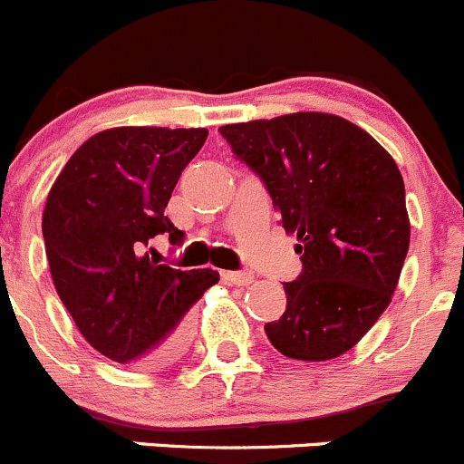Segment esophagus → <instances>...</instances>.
<instances>
[{
    "label": "esophagus",
    "instance_id": "1",
    "mask_svg": "<svg viewBox=\"0 0 464 464\" xmlns=\"http://www.w3.org/2000/svg\"><path fill=\"white\" fill-rule=\"evenodd\" d=\"M221 279L226 284H234V286H247L255 282L252 273H234V270H221Z\"/></svg>",
    "mask_w": 464,
    "mask_h": 464
}]
</instances>
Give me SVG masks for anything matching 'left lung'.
I'll list each match as a JSON object with an SVG mask.
<instances>
[{"label":"left lung","instance_id":"obj_1","mask_svg":"<svg viewBox=\"0 0 464 464\" xmlns=\"http://www.w3.org/2000/svg\"><path fill=\"white\" fill-rule=\"evenodd\" d=\"M264 180L302 275L284 284L286 311L266 324L295 361L345 354L388 309L411 243L406 189L392 155L356 123L291 112L218 128Z\"/></svg>","mask_w":464,"mask_h":464}]
</instances>
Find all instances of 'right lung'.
Returning a JSON list of instances; mask_svg holds the SVG:
<instances>
[{
    "mask_svg": "<svg viewBox=\"0 0 464 464\" xmlns=\"http://www.w3.org/2000/svg\"><path fill=\"white\" fill-rule=\"evenodd\" d=\"M205 140L208 128H108L78 146L49 191L53 286L82 338L114 363H176L189 343L187 311L218 282L217 270H178L144 252L158 234L185 237L164 208Z\"/></svg>",
    "mask_w": 464,
    "mask_h": 464,
    "instance_id": "add662e5",
    "label": "right lung"
}]
</instances>
